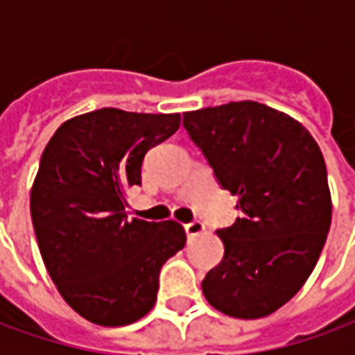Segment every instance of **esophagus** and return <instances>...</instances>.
<instances>
[{"mask_svg":"<svg viewBox=\"0 0 355 355\" xmlns=\"http://www.w3.org/2000/svg\"><path fill=\"white\" fill-rule=\"evenodd\" d=\"M184 230L188 236H198V234L205 230V224L201 223V220H192V223L184 224Z\"/></svg>","mask_w":355,"mask_h":355,"instance_id":"1","label":"esophagus"}]
</instances>
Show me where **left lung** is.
Returning <instances> with one entry per match:
<instances>
[{
	"label": "left lung",
	"mask_w": 355,
	"mask_h": 355,
	"mask_svg": "<svg viewBox=\"0 0 355 355\" xmlns=\"http://www.w3.org/2000/svg\"><path fill=\"white\" fill-rule=\"evenodd\" d=\"M182 125L243 213L216 230L224 257L201 282L203 295L226 315L264 318L297 295L327 239L320 146L297 119L253 101L186 112Z\"/></svg>",
	"instance_id": "1"
}]
</instances>
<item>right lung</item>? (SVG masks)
<instances>
[{
	"instance_id": "obj_1",
	"label": "right lung",
	"mask_w": 355,
	"mask_h": 355,
	"mask_svg": "<svg viewBox=\"0 0 355 355\" xmlns=\"http://www.w3.org/2000/svg\"><path fill=\"white\" fill-rule=\"evenodd\" d=\"M178 125V114L101 108L64 121L43 150L30 193L40 253L62 298L96 325L146 315L162 266L184 247L175 220L125 213V190L142 184L146 152Z\"/></svg>"
}]
</instances>
